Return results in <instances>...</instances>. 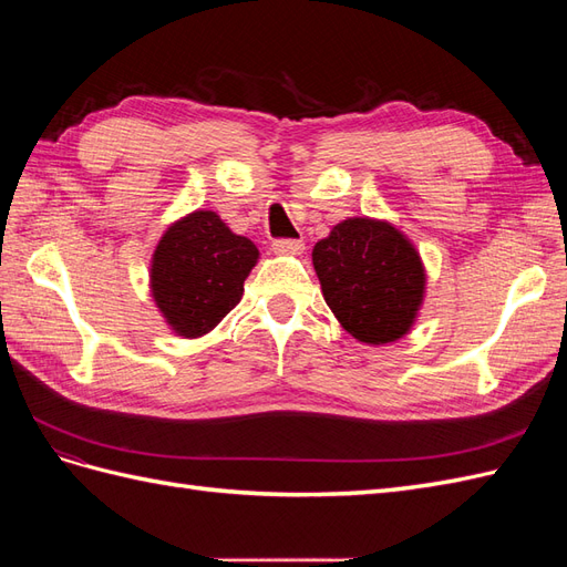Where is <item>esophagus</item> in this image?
Returning a JSON list of instances; mask_svg holds the SVG:
<instances>
[{
    "instance_id": "1",
    "label": "esophagus",
    "mask_w": 567,
    "mask_h": 567,
    "mask_svg": "<svg viewBox=\"0 0 567 567\" xmlns=\"http://www.w3.org/2000/svg\"><path fill=\"white\" fill-rule=\"evenodd\" d=\"M271 250L279 255H300L305 250V244L300 238H274Z\"/></svg>"
}]
</instances>
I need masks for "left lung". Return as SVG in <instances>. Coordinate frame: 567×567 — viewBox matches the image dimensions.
<instances>
[{
	"instance_id": "left-lung-1",
	"label": "left lung",
	"mask_w": 567,
	"mask_h": 567,
	"mask_svg": "<svg viewBox=\"0 0 567 567\" xmlns=\"http://www.w3.org/2000/svg\"><path fill=\"white\" fill-rule=\"evenodd\" d=\"M323 300L357 340L402 338L423 300L421 257L385 221L346 219L312 250Z\"/></svg>"
}]
</instances>
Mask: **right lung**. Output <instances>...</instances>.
Wrapping results in <instances>:
<instances>
[{
	"label": "right lung",
	"instance_id": "1",
	"mask_svg": "<svg viewBox=\"0 0 567 567\" xmlns=\"http://www.w3.org/2000/svg\"><path fill=\"white\" fill-rule=\"evenodd\" d=\"M257 248L213 210H196L169 227L153 252L151 288L179 336L208 333L244 296Z\"/></svg>",
	"mask_w": 567,
	"mask_h": 567
}]
</instances>
